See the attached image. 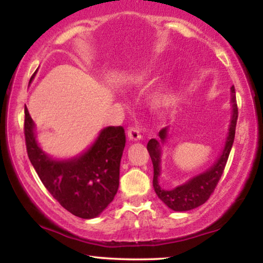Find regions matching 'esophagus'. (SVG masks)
Instances as JSON below:
<instances>
[{"label":"esophagus","mask_w":263,"mask_h":263,"mask_svg":"<svg viewBox=\"0 0 263 263\" xmlns=\"http://www.w3.org/2000/svg\"><path fill=\"white\" fill-rule=\"evenodd\" d=\"M127 136H128V139H130V140H135V142H137V140L142 139V135H140L139 128L137 127V126H131L130 128H128Z\"/></svg>","instance_id":"1"}]
</instances>
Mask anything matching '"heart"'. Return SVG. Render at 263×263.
<instances>
[{"instance_id": "obj_1", "label": "heart", "mask_w": 263, "mask_h": 263, "mask_svg": "<svg viewBox=\"0 0 263 263\" xmlns=\"http://www.w3.org/2000/svg\"><path fill=\"white\" fill-rule=\"evenodd\" d=\"M170 100H172V94H170L169 91H165L164 94L161 95L160 103H163V105H165V103H169Z\"/></svg>"}]
</instances>
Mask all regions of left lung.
Wrapping results in <instances>:
<instances>
[{
	"label": "left lung",
	"mask_w": 263,
	"mask_h": 263,
	"mask_svg": "<svg viewBox=\"0 0 263 263\" xmlns=\"http://www.w3.org/2000/svg\"><path fill=\"white\" fill-rule=\"evenodd\" d=\"M235 87H231V105H232V116L230 121V128H229V135L225 142V146L220 157L210 169H207L205 173L199 174L198 176L191 179L188 182L181 186H177L173 190H164L160 184V175H161V145L160 143L163 144L167 139L168 127L162 128L158 133L161 140L158 142L157 139H150L147 143V151L153 161L154 165V180L153 184L156 192L157 197L167 205L169 209L174 211H190L195 207L200 206L209 200L211 194L216 190L218 182H219L221 175L227 165L229 155H230L232 144L235 139V131L236 124H237L238 118V107L236 102L235 95Z\"/></svg>",
	"instance_id": "obj_1"
}]
</instances>
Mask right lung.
I'll return each instance as SVG.
<instances>
[{"mask_svg": "<svg viewBox=\"0 0 263 263\" xmlns=\"http://www.w3.org/2000/svg\"><path fill=\"white\" fill-rule=\"evenodd\" d=\"M25 140L29 161L50 194L73 216L98 217L119 187L120 160L126 143L123 126H108L81 156L51 160L35 140L34 123L25 107Z\"/></svg>", "mask_w": 263, "mask_h": 263, "instance_id": "1", "label": "right lung"}]
</instances>
